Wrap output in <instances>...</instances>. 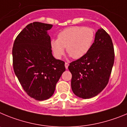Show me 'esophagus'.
<instances>
[{"label":"esophagus","instance_id":"obj_1","mask_svg":"<svg viewBox=\"0 0 127 127\" xmlns=\"http://www.w3.org/2000/svg\"><path fill=\"white\" fill-rule=\"evenodd\" d=\"M64 65H65V68H66V69H68V66H69V63H65Z\"/></svg>","mask_w":127,"mask_h":127}]
</instances>
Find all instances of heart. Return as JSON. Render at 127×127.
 <instances>
[{
  "label": "heart",
  "mask_w": 127,
  "mask_h": 127,
  "mask_svg": "<svg viewBox=\"0 0 127 127\" xmlns=\"http://www.w3.org/2000/svg\"><path fill=\"white\" fill-rule=\"evenodd\" d=\"M94 39V31L90 28L72 27L65 28L58 35V39L51 41L54 55L58 59L66 51L73 59H80L89 51Z\"/></svg>",
  "instance_id": "b5f03b06"
}]
</instances>
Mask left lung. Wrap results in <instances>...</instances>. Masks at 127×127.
Listing matches in <instances>:
<instances>
[{"instance_id":"obj_1","label":"left lung","mask_w":127,"mask_h":127,"mask_svg":"<svg viewBox=\"0 0 127 127\" xmlns=\"http://www.w3.org/2000/svg\"><path fill=\"white\" fill-rule=\"evenodd\" d=\"M114 59L111 38L100 28L95 33L94 42L86 55L68 66L72 75L71 85L73 93L83 99L99 94L108 84Z\"/></svg>"}]
</instances>
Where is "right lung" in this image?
Masks as SVG:
<instances>
[{
  "instance_id": "right-lung-1",
  "label": "right lung",
  "mask_w": 127,
  "mask_h": 127,
  "mask_svg": "<svg viewBox=\"0 0 127 127\" xmlns=\"http://www.w3.org/2000/svg\"><path fill=\"white\" fill-rule=\"evenodd\" d=\"M52 25L34 22L25 27L12 48L13 68L27 94L37 100L49 99L65 71L64 62L54 58L48 30Z\"/></svg>"
}]
</instances>
